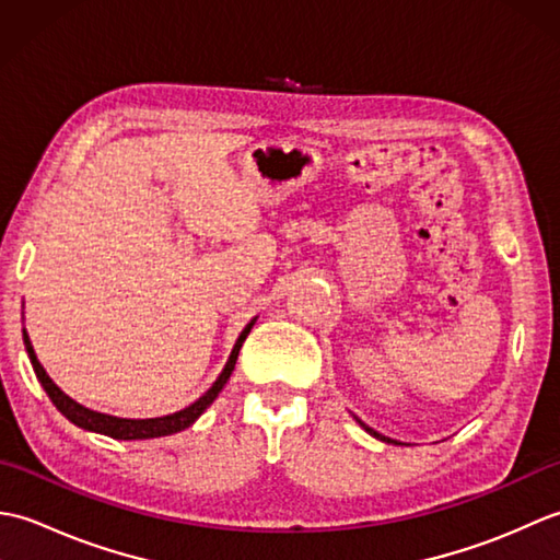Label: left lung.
<instances>
[{"label": "left lung", "mask_w": 560, "mask_h": 560, "mask_svg": "<svg viewBox=\"0 0 560 560\" xmlns=\"http://www.w3.org/2000/svg\"><path fill=\"white\" fill-rule=\"evenodd\" d=\"M355 421H359V423H361V428H363V431H365V433H371V435H375L377 440H383V443H395V445H401V443H397V440H392V438H385L383 433H377V431H373V428H371V425H365V423H363L361 419H355Z\"/></svg>", "instance_id": "left-lung-1"}]
</instances>
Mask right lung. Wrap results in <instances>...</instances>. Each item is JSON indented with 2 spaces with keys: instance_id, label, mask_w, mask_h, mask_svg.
<instances>
[{
  "instance_id": "obj_1",
  "label": "right lung",
  "mask_w": 560,
  "mask_h": 560,
  "mask_svg": "<svg viewBox=\"0 0 560 560\" xmlns=\"http://www.w3.org/2000/svg\"><path fill=\"white\" fill-rule=\"evenodd\" d=\"M255 319L241 331V337H237L235 347H233V351L229 355V363H225L221 375L217 377V383H213L195 404H189V407H185L183 411L161 416V419H117V416L101 413V411H93V409L81 407L79 401L67 397L65 392L52 383V377L45 373V368L40 365L38 355H35V351H33V343H31V339L26 335V329H23V343H26V351H28V359L33 363V371H35V375H38L43 389L47 392V397L52 399L55 407L62 411L71 423L83 428V431L103 433V435H110L115 440H147V438H161V435H173L177 431H185L187 425H192L199 419V416L205 413V409L209 407V404L219 397V392L223 389V385L229 383V377H231L233 368H235V361H237V353H241L243 341L249 335V329H253Z\"/></svg>"
}]
</instances>
